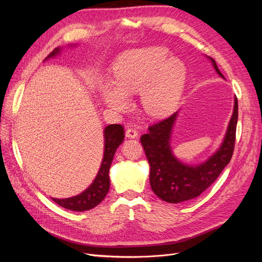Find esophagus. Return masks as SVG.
Returning a JSON list of instances; mask_svg holds the SVG:
<instances>
[{
  "mask_svg": "<svg viewBox=\"0 0 262 262\" xmlns=\"http://www.w3.org/2000/svg\"><path fill=\"white\" fill-rule=\"evenodd\" d=\"M125 135H126L127 138L135 139V138H137V137H138V130H137V129L134 128V127H129V128L126 130Z\"/></svg>",
  "mask_w": 262,
  "mask_h": 262,
  "instance_id": "1",
  "label": "esophagus"
}]
</instances>
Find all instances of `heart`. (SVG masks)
<instances>
[{
	"label": "heart",
	"mask_w": 262,
	"mask_h": 262,
	"mask_svg": "<svg viewBox=\"0 0 262 262\" xmlns=\"http://www.w3.org/2000/svg\"><path fill=\"white\" fill-rule=\"evenodd\" d=\"M169 57V51L160 47L122 54L113 67L114 85L106 82L102 86L106 105L122 112L128 107L126 96L139 92L148 116L163 118L172 114L182 99L187 70L182 60Z\"/></svg>",
	"instance_id": "obj_1"
}]
</instances>
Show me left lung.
I'll return each instance as SVG.
<instances>
[{
	"mask_svg": "<svg viewBox=\"0 0 262 262\" xmlns=\"http://www.w3.org/2000/svg\"><path fill=\"white\" fill-rule=\"evenodd\" d=\"M215 72H220L213 58L207 57ZM178 112L168 119L148 127L141 137V143L149 163V184L154 193L164 202L178 204L198 198L221 174L229 163L235 148L238 122V100L235 96L233 112L223 142L207 160L191 166L177 159L171 147L172 130Z\"/></svg>",
	"mask_w": 262,
	"mask_h": 262,
	"instance_id": "8db88e82",
	"label": "left lung"
}]
</instances>
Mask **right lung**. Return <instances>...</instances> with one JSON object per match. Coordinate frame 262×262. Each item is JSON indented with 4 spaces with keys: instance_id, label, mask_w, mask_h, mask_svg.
<instances>
[{
    "instance_id": "1",
    "label": "right lung",
    "mask_w": 262,
    "mask_h": 262,
    "mask_svg": "<svg viewBox=\"0 0 262 262\" xmlns=\"http://www.w3.org/2000/svg\"><path fill=\"white\" fill-rule=\"evenodd\" d=\"M70 47V46H69ZM73 47V46H71ZM61 48H56L45 59L56 57L60 54ZM124 140V129L120 124H110L104 129V155L100 170L96 174L93 183L76 196L69 199H54L52 200L61 207L73 211H86L98 206L106 196L109 191V169L114 160L116 150Z\"/></svg>"
}]
</instances>
